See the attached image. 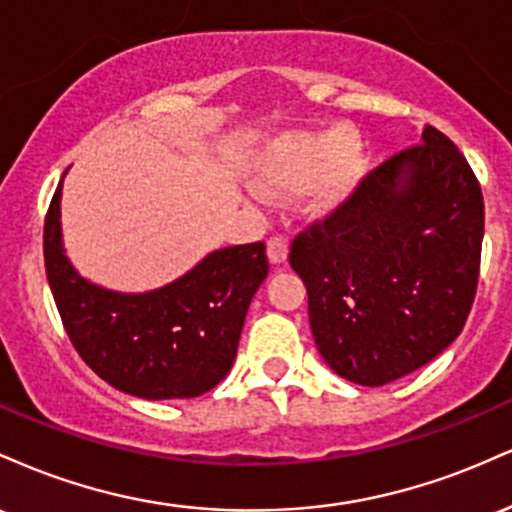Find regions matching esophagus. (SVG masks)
I'll return each instance as SVG.
<instances>
[{
    "mask_svg": "<svg viewBox=\"0 0 512 512\" xmlns=\"http://www.w3.org/2000/svg\"><path fill=\"white\" fill-rule=\"evenodd\" d=\"M267 257L274 267H281V264L289 260V243L281 236H272L267 240Z\"/></svg>",
    "mask_w": 512,
    "mask_h": 512,
    "instance_id": "34e87169",
    "label": "esophagus"
}]
</instances>
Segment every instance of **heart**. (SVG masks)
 <instances>
[{"instance_id": "1", "label": "heart", "mask_w": 512, "mask_h": 512, "mask_svg": "<svg viewBox=\"0 0 512 512\" xmlns=\"http://www.w3.org/2000/svg\"><path fill=\"white\" fill-rule=\"evenodd\" d=\"M361 175V139L344 127H327L276 137L257 158L255 187L262 195L305 190V211L325 219L354 195Z\"/></svg>"}]
</instances>
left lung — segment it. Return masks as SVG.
<instances>
[{
  "instance_id": "obj_1",
  "label": "left lung",
  "mask_w": 512,
  "mask_h": 512,
  "mask_svg": "<svg viewBox=\"0 0 512 512\" xmlns=\"http://www.w3.org/2000/svg\"><path fill=\"white\" fill-rule=\"evenodd\" d=\"M484 197L467 158L426 125L354 197L291 245L317 351L334 373L380 387L455 342L477 293Z\"/></svg>"
}]
</instances>
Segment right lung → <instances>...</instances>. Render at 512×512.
Wrapping results in <instances>:
<instances>
[{"mask_svg": "<svg viewBox=\"0 0 512 512\" xmlns=\"http://www.w3.org/2000/svg\"><path fill=\"white\" fill-rule=\"evenodd\" d=\"M64 175L43 248L52 296L79 356L105 383L142 399H190L219 385L236 358L252 296L267 279L264 245L209 252L151 291L108 289L86 279L64 250Z\"/></svg>", "mask_w": 512, "mask_h": 512, "instance_id": "1", "label": "right lung"}]
</instances>
